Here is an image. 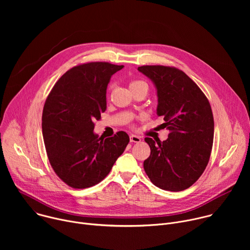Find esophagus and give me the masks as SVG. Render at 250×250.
I'll return each instance as SVG.
<instances>
[{"label":"esophagus","instance_id":"34e87169","mask_svg":"<svg viewBox=\"0 0 250 250\" xmlns=\"http://www.w3.org/2000/svg\"><path fill=\"white\" fill-rule=\"evenodd\" d=\"M129 139H130V142H136V144H138V142L141 141V138L137 135H134V134H131Z\"/></svg>","mask_w":250,"mask_h":250}]
</instances>
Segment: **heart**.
<instances>
[{"label": "heart", "mask_w": 250, "mask_h": 250, "mask_svg": "<svg viewBox=\"0 0 250 250\" xmlns=\"http://www.w3.org/2000/svg\"><path fill=\"white\" fill-rule=\"evenodd\" d=\"M139 87H146V88H147V84L145 81H142V80H131L130 81V83H129L130 90H133V89H136V88H139ZM113 88H114V85H110L109 90L111 91Z\"/></svg>", "instance_id": "b5f03b06"}]
</instances>
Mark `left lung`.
<instances>
[{"label": "left lung", "instance_id": "1", "mask_svg": "<svg viewBox=\"0 0 250 250\" xmlns=\"http://www.w3.org/2000/svg\"><path fill=\"white\" fill-rule=\"evenodd\" d=\"M157 89V115L163 117L168 138L156 142L146 137L150 155L144 162L150 181L162 190L179 192L191 187L205 171L213 142V117L209 102L182 70L172 66L137 68Z\"/></svg>", "mask_w": 250, "mask_h": 250}]
</instances>
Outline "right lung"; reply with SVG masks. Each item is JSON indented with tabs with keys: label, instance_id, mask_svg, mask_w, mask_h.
Listing matches in <instances>:
<instances>
[{
	"label": "right lung",
	"instance_id": "right-lung-1",
	"mask_svg": "<svg viewBox=\"0 0 250 250\" xmlns=\"http://www.w3.org/2000/svg\"><path fill=\"white\" fill-rule=\"evenodd\" d=\"M123 67L109 62L76 65L59 78L45 100L42 135L47 157L71 188L100 183L128 145L125 131L105 139L93 131L106 108V86Z\"/></svg>",
	"mask_w": 250,
	"mask_h": 250
}]
</instances>
